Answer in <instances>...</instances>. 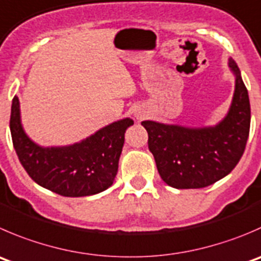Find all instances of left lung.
Listing matches in <instances>:
<instances>
[{
  "instance_id": "obj_1",
  "label": "left lung",
  "mask_w": 261,
  "mask_h": 261,
  "mask_svg": "<svg viewBox=\"0 0 261 261\" xmlns=\"http://www.w3.org/2000/svg\"><path fill=\"white\" fill-rule=\"evenodd\" d=\"M236 89L227 117L214 127L186 128L143 121L162 179L176 189H201L229 173L241 159L250 133V100L233 60Z\"/></svg>"
}]
</instances>
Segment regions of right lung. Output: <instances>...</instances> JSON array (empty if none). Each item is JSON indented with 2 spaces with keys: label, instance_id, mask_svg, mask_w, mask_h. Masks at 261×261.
<instances>
[{
  "label": "right lung",
  "instance_id": "right-lung-1",
  "mask_svg": "<svg viewBox=\"0 0 261 261\" xmlns=\"http://www.w3.org/2000/svg\"><path fill=\"white\" fill-rule=\"evenodd\" d=\"M131 125L134 121L125 118L106 126L79 144L42 148L22 130L17 97L12 99L10 116L12 144L27 173L40 186L70 198L98 194L113 184L125 131Z\"/></svg>",
  "mask_w": 261,
  "mask_h": 261
}]
</instances>
